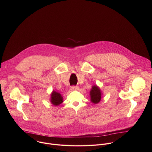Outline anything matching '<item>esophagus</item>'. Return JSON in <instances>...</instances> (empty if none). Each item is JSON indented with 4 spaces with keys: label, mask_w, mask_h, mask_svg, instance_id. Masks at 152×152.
Wrapping results in <instances>:
<instances>
[{
    "label": "esophagus",
    "mask_w": 152,
    "mask_h": 152,
    "mask_svg": "<svg viewBox=\"0 0 152 152\" xmlns=\"http://www.w3.org/2000/svg\"><path fill=\"white\" fill-rule=\"evenodd\" d=\"M70 88H71L72 90H75L78 89V88H79V86H75V85H73V86H71Z\"/></svg>",
    "instance_id": "esophagus-1"
}]
</instances>
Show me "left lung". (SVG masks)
<instances>
[{
	"instance_id": "8db88e82",
	"label": "left lung",
	"mask_w": 152,
	"mask_h": 152,
	"mask_svg": "<svg viewBox=\"0 0 152 152\" xmlns=\"http://www.w3.org/2000/svg\"><path fill=\"white\" fill-rule=\"evenodd\" d=\"M91 100L94 103H97L101 99V92L98 86L96 85L93 86L90 91Z\"/></svg>"
}]
</instances>
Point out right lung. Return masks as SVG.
Instances as JSON below:
<instances>
[{"mask_svg": "<svg viewBox=\"0 0 152 152\" xmlns=\"http://www.w3.org/2000/svg\"><path fill=\"white\" fill-rule=\"evenodd\" d=\"M62 97L61 95L56 91H53L51 94V102L53 105L58 106L62 102Z\"/></svg>", "mask_w": 152, "mask_h": 152, "instance_id": "1", "label": "right lung"}]
</instances>
